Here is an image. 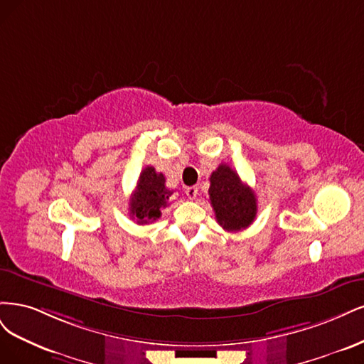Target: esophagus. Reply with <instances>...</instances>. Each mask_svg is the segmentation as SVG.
I'll return each instance as SVG.
<instances>
[{"mask_svg":"<svg viewBox=\"0 0 364 364\" xmlns=\"http://www.w3.org/2000/svg\"><path fill=\"white\" fill-rule=\"evenodd\" d=\"M186 195H187V198H189V199H195L198 196V187H195V186L187 187Z\"/></svg>","mask_w":364,"mask_h":364,"instance_id":"34e87169","label":"esophagus"}]
</instances>
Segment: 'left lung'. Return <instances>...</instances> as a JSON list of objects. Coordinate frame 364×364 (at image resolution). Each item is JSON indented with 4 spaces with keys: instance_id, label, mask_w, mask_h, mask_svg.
I'll use <instances>...</instances> for the list:
<instances>
[{
    "instance_id": "obj_1",
    "label": "left lung",
    "mask_w": 364,
    "mask_h": 364,
    "mask_svg": "<svg viewBox=\"0 0 364 364\" xmlns=\"http://www.w3.org/2000/svg\"><path fill=\"white\" fill-rule=\"evenodd\" d=\"M208 195L219 225L224 230L236 232L248 228L254 222L257 215L255 193L228 165H219L210 175Z\"/></svg>"
}]
</instances>
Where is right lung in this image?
I'll list each match as a JSON object with an SVG mask.
<instances>
[{
	"label": "right lung",
	"instance_id": "add662e5",
	"mask_svg": "<svg viewBox=\"0 0 364 364\" xmlns=\"http://www.w3.org/2000/svg\"><path fill=\"white\" fill-rule=\"evenodd\" d=\"M165 175L146 166L137 181L134 193L130 198V216L137 224H149L161 216V208L169 204L173 191L166 189Z\"/></svg>",
	"mask_w": 364,
	"mask_h": 364
}]
</instances>
